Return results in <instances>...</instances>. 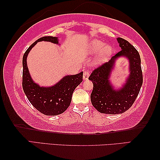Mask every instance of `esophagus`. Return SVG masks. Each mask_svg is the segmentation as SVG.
Wrapping results in <instances>:
<instances>
[{"instance_id": "34e87169", "label": "esophagus", "mask_w": 160, "mask_h": 160, "mask_svg": "<svg viewBox=\"0 0 160 160\" xmlns=\"http://www.w3.org/2000/svg\"><path fill=\"white\" fill-rule=\"evenodd\" d=\"M88 77H89V72H85L84 73H83V80H87L88 78Z\"/></svg>"}]
</instances>
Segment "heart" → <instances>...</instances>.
I'll return each instance as SVG.
<instances>
[{"instance_id":"obj_1","label":"heart","mask_w":160,"mask_h":160,"mask_svg":"<svg viewBox=\"0 0 160 160\" xmlns=\"http://www.w3.org/2000/svg\"><path fill=\"white\" fill-rule=\"evenodd\" d=\"M84 52L88 55H93L99 52L97 58L94 61V64L98 65L106 62L112 53V48L109 45H105L102 41L92 40L86 44Z\"/></svg>"}]
</instances>
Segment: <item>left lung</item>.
Segmentation results:
<instances>
[{
	"label": "left lung",
	"mask_w": 160,
	"mask_h": 160,
	"mask_svg": "<svg viewBox=\"0 0 160 160\" xmlns=\"http://www.w3.org/2000/svg\"><path fill=\"white\" fill-rule=\"evenodd\" d=\"M121 50L108 62L94 69L88 79L93 88L91 94V103L98 112L105 114H120L128 111L134 103L142 85V73L139 52L124 39L117 38ZM125 57L129 62V74L126 83L115 90L109 81L116 60Z\"/></svg>",
	"instance_id": "left-lung-1"
}]
</instances>
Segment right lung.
Returning a JSON list of instances; mask_svg holds the SVG:
<instances>
[{
	"label": "right lung",
	"mask_w": 160,
	"mask_h": 160,
	"mask_svg": "<svg viewBox=\"0 0 160 160\" xmlns=\"http://www.w3.org/2000/svg\"><path fill=\"white\" fill-rule=\"evenodd\" d=\"M57 37H43L30 46L22 58V88L30 103L42 113L47 116H57L68 108L72 101L73 92L82 82L83 72L76 75H67L51 86H40L31 77L27 64V57L31 49L39 42L45 41L59 44Z\"/></svg>",
	"instance_id": "right-lung-1"
}]
</instances>
